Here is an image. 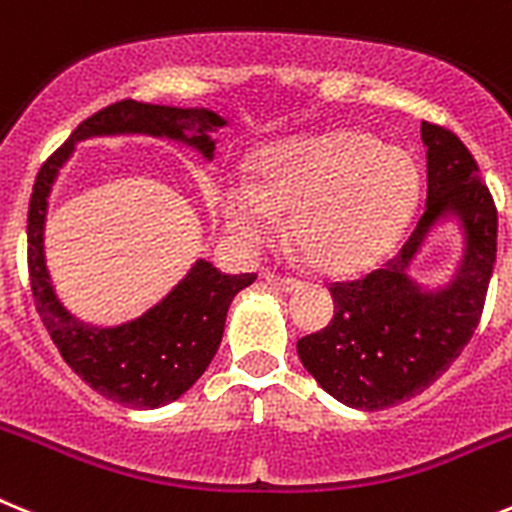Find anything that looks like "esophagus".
I'll use <instances>...</instances> for the list:
<instances>
[{
  "label": "esophagus",
  "instance_id": "34e87169",
  "mask_svg": "<svg viewBox=\"0 0 512 512\" xmlns=\"http://www.w3.org/2000/svg\"><path fill=\"white\" fill-rule=\"evenodd\" d=\"M266 282H269V285H274V287H279V290H298L300 287V279H295V277H287V274H277V272H269L266 274Z\"/></svg>",
  "mask_w": 512,
  "mask_h": 512
}]
</instances>
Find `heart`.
Segmentation results:
<instances>
[{"label":"heart","mask_w":512,"mask_h":512,"mask_svg":"<svg viewBox=\"0 0 512 512\" xmlns=\"http://www.w3.org/2000/svg\"><path fill=\"white\" fill-rule=\"evenodd\" d=\"M419 199L412 157L370 134L342 131L261 157L253 186L227 183L222 207L235 238L264 243L290 214V233L321 272H357L393 246Z\"/></svg>","instance_id":"1"}]
</instances>
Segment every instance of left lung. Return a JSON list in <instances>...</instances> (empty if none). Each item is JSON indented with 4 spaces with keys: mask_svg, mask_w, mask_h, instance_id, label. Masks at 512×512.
Returning a JSON list of instances; mask_svg holds the SVG:
<instances>
[{
    "mask_svg": "<svg viewBox=\"0 0 512 512\" xmlns=\"http://www.w3.org/2000/svg\"><path fill=\"white\" fill-rule=\"evenodd\" d=\"M427 144V209L401 251L378 269L329 282L334 318L298 339V355L326 393L378 412L438 381L471 342L497 256V207L474 155L451 129L422 121ZM445 211L462 214L467 253L445 291L419 293L405 277L421 238Z\"/></svg>",
    "mask_w": 512,
    "mask_h": 512,
    "instance_id": "obj_1",
    "label": "left lung"
}]
</instances>
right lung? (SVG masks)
I'll return each mask as SVG.
<instances>
[{"instance_id": "1", "label": "right lung", "mask_w": 512, "mask_h": 512, "mask_svg": "<svg viewBox=\"0 0 512 512\" xmlns=\"http://www.w3.org/2000/svg\"><path fill=\"white\" fill-rule=\"evenodd\" d=\"M225 121L204 108L152 106L142 100H119L100 108L72 131L54 155L38 170L28 207V274L33 303L43 326L54 339L59 355L82 381L106 399L134 409L176 401L189 391L222 342L227 308L256 274H222L209 261H196L181 285L137 321L116 329H93L72 318L56 300L43 259V222L48 191L56 173L74 150V142L100 134L139 131L152 137L183 139L212 157L214 142L207 131ZM192 137H188V131Z\"/></svg>"}]
</instances>
